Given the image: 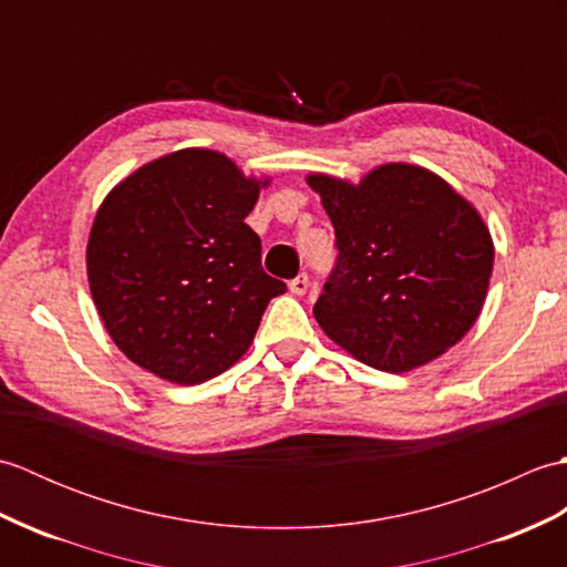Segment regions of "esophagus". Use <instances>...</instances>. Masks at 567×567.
Masks as SVG:
<instances>
[{"mask_svg": "<svg viewBox=\"0 0 567 567\" xmlns=\"http://www.w3.org/2000/svg\"><path fill=\"white\" fill-rule=\"evenodd\" d=\"M307 290H309V275H307V272H299V275L295 277V280L290 282V292L302 297Z\"/></svg>", "mask_w": 567, "mask_h": 567, "instance_id": "34e87169", "label": "esophagus"}]
</instances>
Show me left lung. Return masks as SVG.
<instances>
[{
    "label": "left lung",
    "mask_w": 567,
    "mask_h": 567,
    "mask_svg": "<svg viewBox=\"0 0 567 567\" xmlns=\"http://www.w3.org/2000/svg\"><path fill=\"white\" fill-rule=\"evenodd\" d=\"M336 231L339 260L315 317L360 363L406 372L431 363L483 311L495 244L483 216L426 167L384 163L358 185L307 175Z\"/></svg>",
    "instance_id": "obj_1"
}]
</instances>
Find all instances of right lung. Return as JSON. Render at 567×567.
Returning a JSON list of instances; mask_svg holds the SVG:
<instances>
[{"mask_svg":"<svg viewBox=\"0 0 567 567\" xmlns=\"http://www.w3.org/2000/svg\"><path fill=\"white\" fill-rule=\"evenodd\" d=\"M270 177L219 151L183 148L124 177L100 204L87 280L131 363L173 384L221 375L244 355L285 282L260 265L246 224Z\"/></svg>","mask_w":567,"mask_h":567,"instance_id":"add662e5","label":"right lung"}]
</instances>
